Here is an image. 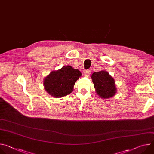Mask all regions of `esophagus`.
<instances>
[{
    "label": "esophagus",
    "instance_id": "obj_1",
    "mask_svg": "<svg viewBox=\"0 0 154 154\" xmlns=\"http://www.w3.org/2000/svg\"><path fill=\"white\" fill-rule=\"evenodd\" d=\"M84 74L86 75H90L91 74V70L90 69H88V70H85L84 71Z\"/></svg>",
    "mask_w": 154,
    "mask_h": 154
}]
</instances>
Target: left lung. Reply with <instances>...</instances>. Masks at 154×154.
Masks as SVG:
<instances>
[{
    "instance_id": "left-lung-1",
    "label": "left lung",
    "mask_w": 154,
    "mask_h": 154,
    "mask_svg": "<svg viewBox=\"0 0 154 154\" xmlns=\"http://www.w3.org/2000/svg\"><path fill=\"white\" fill-rule=\"evenodd\" d=\"M97 94L102 98L113 97L116 93L115 80L105 71L94 72L91 76Z\"/></svg>"
}]
</instances>
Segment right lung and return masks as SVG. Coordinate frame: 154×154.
Instances as JSON below:
<instances>
[{
    "label": "right lung",
    "instance_id": "add662e5",
    "mask_svg": "<svg viewBox=\"0 0 154 154\" xmlns=\"http://www.w3.org/2000/svg\"><path fill=\"white\" fill-rule=\"evenodd\" d=\"M81 75L78 69L69 66H63L58 71L51 72L44 80V86L52 96L61 97L72 93L75 82Z\"/></svg>",
    "mask_w": 154,
    "mask_h": 154
}]
</instances>
